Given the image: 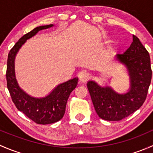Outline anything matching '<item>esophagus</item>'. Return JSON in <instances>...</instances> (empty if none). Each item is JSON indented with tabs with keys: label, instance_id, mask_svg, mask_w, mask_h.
Returning <instances> with one entry per match:
<instances>
[{
	"label": "esophagus",
	"instance_id": "obj_1",
	"mask_svg": "<svg viewBox=\"0 0 153 153\" xmlns=\"http://www.w3.org/2000/svg\"><path fill=\"white\" fill-rule=\"evenodd\" d=\"M78 78H79V81H81V82L85 83L88 81V79H89V74L86 73V72H81L79 75V76H78Z\"/></svg>",
	"mask_w": 153,
	"mask_h": 153
}]
</instances>
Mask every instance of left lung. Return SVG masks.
I'll use <instances>...</instances> for the list:
<instances>
[{
  "label": "left lung",
  "mask_w": 153,
  "mask_h": 153,
  "mask_svg": "<svg viewBox=\"0 0 153 153\" xmlns=\"http://www.w3.org/2000/svg\"><path fill=\"white\" fill-rule=\"evenodd\" d=\"M115 60L125 66L129 76V89L118 93L111 86H101L89 81L87 88L98 116L106 121H121L143 105L152 78L150 58L140 40L132 36V43Z\"/></svg>",
  "instance_id": "1"
}]
</instances>
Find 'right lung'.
Here are the masks:
<instances>
[{
	"mask_svg": "<svg viewBox=\"0 0 153 153\" xmlns=\"http://www.w3.org/2000/svg\"><path fill=\"white\" fill-rule=\"evenodd\" d=\"M53 24L40 26L21 37L9 52L7 59V88L17 109L38 124H50L60 121L65 113L69 95L78 85V78L58 84L49 95L35 98L24 92L18 84L15 72V59L27 40L35 36L39 31L53 27Z\"/></svg>",
	"mask_w": 153,
	"mask_h": 153,
	"instance_id": "1",
	"label": "right lung"
}]
</instances>
